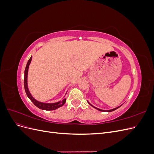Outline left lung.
<instances>
[{
  "mask_svg": "<svg viewBox=\"0 0 154 154\" xmlns=\"http://www.w3.org/2000/svg\"><path fill=\"white\" fill-rule=\"evenodd\" d=\"M90 104V103H89ZM91 105V104H90ZM92 106H93V107H94V108H95V109H96L97 110H100V111H102V112H112V111H113V110H116V109H118L119 108V107H120L121 106H122V105H121V106H118V107H116V108H115V109H111V110H101V109H97V108H96V107H95V106H92V105H91Z\"/></svg>",
  "mask_w": 154,
  "mask_h": 154,
  "instance_id": "1",
  "label": "left lung"
}]
</instances>
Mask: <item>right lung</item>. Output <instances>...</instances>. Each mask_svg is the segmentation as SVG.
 <instances>
[{
	"instance_id": "add662e5",
	"label": "right lung",
	"mask_w": 154,
	"mask_h": 154,
	"mask_svg": "<svg viewBox=\"0 0 154 154\" xmlns=\"http://www.w3.org/2000/svg\"><path fill=\"white\" fill-rule=\"evenodd\" d=\"M31 60H32V57H31L29 58V60H28V62H27L26 69H25V71H24V83L25 91H26V93L27 97H28L29 100L32 102V103H34V105L38 107V108H39L40 109H42V110H53L57 109L58 108H59V107L63 106L65 104V103H66V98H64L62 101L57 102V103H42V102H40V101H38L37 100H36L34 97L31 96V94H30V92L29 91L28 87H27V72H28V68H29V64L31 62Z\"/></svg>"
}]
</instances>
